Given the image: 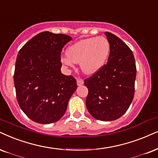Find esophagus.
<instances>
[{
    "instance_id": "obj_1",
    "label": "esophagus",
    "mask_w": 158,
    "mask_h": 158,
    "mask_svg": "<svg viewBox=\"0 0 158 158\" xmlns=\"http://www.w3.org/2000/svg\"><path fill=\"white\" fill-rule=\"evenodd\" d=\"M84 83V81L82 79H77V85L80 86V85H82Z\"/></svg>"
}]
</instances>
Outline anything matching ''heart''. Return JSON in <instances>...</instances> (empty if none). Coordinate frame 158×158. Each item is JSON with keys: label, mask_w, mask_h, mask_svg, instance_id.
<instances>
[{"label": "heart", "mask_w": 158, "mask_h": 158, "mask_svg": "<svg viewBox=\"0 0 158 158\" xmlns=\"http://www.w3.org/2000/svg\"><path fill=\"white\" fill-rule=\"evenodd\" d=\"M110 53V43L103 36L89 37L81 40L69 46L67 54L61 56L62 64L73 67L80 63L82 72L92 75L100 70L106 63Z\"/></svg>", "instance_id": "obj_1"}]
</instances>
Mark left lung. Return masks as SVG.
<instances>
[{"label": "left lung", "mask_w": 158, "mask_h": 158, "mask_svg": "<svg viewBox=\"0 0 158 158\" xmlns=\"http://www.w3.org/2000/svg\"><path fill=\"white\" fill-rule=\"evenodd\" d=\"M110 43L108 61L85 80L89 94L85 105L93 117L100 121L120 118L131 104L135 92V61L133 52L116 35L105 32Z\"/></svg>", "instance_id": "8db88e82"}]
</instances>
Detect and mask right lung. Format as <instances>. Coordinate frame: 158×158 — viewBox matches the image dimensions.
Listing matches in <instances>:
<instances>
[{"label": "right lung", "instance_id": "1", "mask_svg": "<svg viewBox=\"0 0 158 158\" xmlns=\"http://www.w3.org/2000/svg\"><path fill=\"white\" fill-rule=\"evenodd\" d=\"M71 36L49 31L31 39L17 55L14 82L20 108L40 124L58 122L77 89L72 75L61 73V52Z\"/></svg>", "mask_w": 158, "mask_h": 158}]
</instances>
